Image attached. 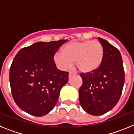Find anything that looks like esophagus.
Listing matches in <instances>:
<instances>
[{"label": "esophagus", "instance_id": "obj_1", "mask_svg": "<svg viewBox=\"0 0 134 134\" xmlns=\"http://www.w3.org/2000/svg\"><path fill=\"white\" fill-rule=\"evenodd\" d=\"M76 75L74 73H72V72H69V74H68V76H69V77H71V76H74Z\"/></svg>", "mask_w": 134, "mask_h": 134}]
</instances>
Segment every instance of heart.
<instances>
[{"label":"heart","instance_id":"b5f03b06","mask_svg":"<svg viewBox=\"0 0 134 134\" xmlns=\"http://www.w3.org/2000/svg\"><path fill=\"white\" fill-rule=\"evenodd\" d=\"M62 53L54 56V62L61 70L72 66L73 62L82 73L93 72L100 68L104 59L102 44L96 40L70 41L62 47Z\"/></svg>","mask_w":134,"mask_h":134}]
</instances>
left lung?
Listing matches in <instances>:
<instances>
[{"label":"left lung","instance_id":"8db88e82","mask_svg":"<svg viewBox=\"0 0 134 134\" xmlns=\"http://www.w3.org/2000/svg\"><path fill=\"white\" fill-rule=\"evenodd\" d=\"M104 49L100 68L91 73H82L79 88L82 108L92 115H100L111 110L119 101L125 81L123 60L118 49L99 37Z\"/></svg>","mask_w":134,"mask_h":134}]
</instances>
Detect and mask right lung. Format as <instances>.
I'll use <instances>...</instances> for the list:
<instances>
[{
    "label": "right lung",
    "mask_w": 134,
    "mask_h": 134,
    "mask_svg": "<svg viewBox=\"0 0 134 134\" xmlns=\"http://www.w3.org/2000/svg\"><path fill=\"white\" fill-rule=\"evenodd\" d=\"M67 40L37 42L19 51L9 73L10 89L21 109L36 117L48 114L54 109L68 72L57 68L55 52Z\"/></svg>",
    "instance_id": "right-lung-1"
}]
</instances>
